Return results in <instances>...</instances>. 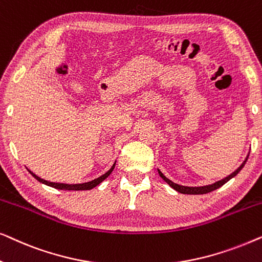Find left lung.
I'll use <instances>...</instances> for the list:
<instances>
[{"instance_id": "left-lung-1", "label": "left lung", "mask_w": 262, "mask_h": 262, "mask_svg": "<svg viewBox=\"0 0 262 262\" xmlns=\"http://www.w3.org/2000/svg\"><path fill=\"white\" fill-rule=\"evenodd\" d=\"M248 156H249V155H248ZM247 160H248V157H247V159L245 160V162H243V163L241 164V166H239V167L237 168V169H236V170L234 171V173L230 174V175H229V177H227L225 179H223V180L214 182V184H212V185L203 186V187H187V186H180V185H178V184H174V182L170 181L169 179H167L162 173H161L160 170H159V174H160V177L162 178L163 180L166 181L167 184L170 186V187H173V188L175 189V191H178V192H180V193H184V194H205V193L212 192V191H214V189L220 188L221 186H223V185L225 184V182H228L229 180H230L231 178H234L235 175H237L238 171L241 170L242 168H243V166H245V164H246Z\"/></svg>"}]
</instances>
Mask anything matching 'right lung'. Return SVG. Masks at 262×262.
Masks as SVG:
<instances>
[{
    "label": "right lung",
    "mask_w": 262,
    "mask_h": 262,
    "mask_svg": "<svg viewBox=\"0 0 262 262\" xmlns=\"http://www.w3.org/2000/svg\"><path fill=\"white\" fill-rule=\"evenodd\" d=\"M114 166H116V163L113 164V167L111 168V169L107 171L106 174H103L102 177H100L98 179H95V180L93 181H89V182H84V184H77V185H68V184H56V182H50V181H46L44 179H40L39 177H37L34 173H32L30 170V173L33 175V177L37 179L38 181L42 182V184L48 185V186H51L53 188H57V189H68V191H85V189H92L94 188L95 186H98L100 182H102L105 179L108 177V175L112 173V170L114 169Z\"/></svg>",
    "instance_id": "add662e5"
}]
</instances>
